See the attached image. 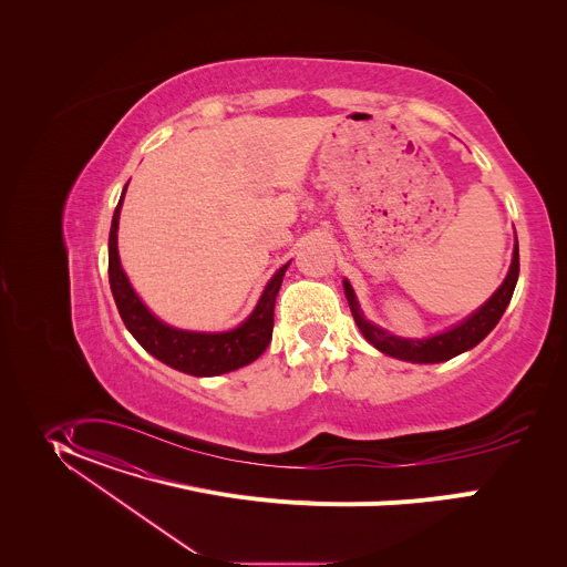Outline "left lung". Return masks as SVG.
I'll list each match as a JSON object with an SVG mask.
<instances>
[{
	"mask_svg": "<svg viewBox=\"0 0 567 567\" xmlns=\"http://www.w3.org/2000/svg\"><path fill=\"white\" fill-rule=\"evenodd\" d=\"M519 277V246H517V238H515V248H513V261L508 268L506 279L502 281V286L493 292V297L486 301L483 308H478L470 319H465L463 323L454 324L452 329L423 338V340H414V338H400L389 333L386 329L378 327L364 319L358 299L353 295L351 284L344 279V295L353 315V321L360 327L362 336L382 353L400 358L405 362H419V364H434V362H445L463 351H470L472 347H476L481 340H485L488 331L497 324L502 319L506 306L511 303L515 284Z\"/></svg>",
	"mask_w": 567,
	"mask_h": 567,
	"instance_id": "left-lung-1",
	"label": "left lung"
}]
</instances>
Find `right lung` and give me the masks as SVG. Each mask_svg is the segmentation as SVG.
Listing matches in <instances>:
<instances>
[{
	"mask_svg": "<svg viewBox=\"0 0 567 567\" xmlns=\"http://www.w3.org/2000/svg\"><path fill=\"white\" fill-rule=\"evenodd\" d=\"M126 187L128 183L124 185V192L115 207L111 234H109V284L126 329L151 355H155L157 360H162L163 364L187 375L212 378V375H223L255 362L266 351L272 338L275 299L290 261L284 264L272 275L250 317L236 329L207 333V331H185V329L162 323L135 295L120 264L117 225H120V209H122Z\"/></svg>",
	"mask_w": 567,
	"mask_h": 567,
	"instance_id": "1",
	"label": "right lung"
}]
</instances>
